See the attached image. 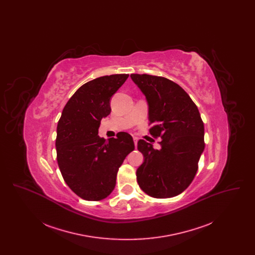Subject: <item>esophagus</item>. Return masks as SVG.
I'll use <instances>...</instances> for the list:
<instances>
[{
    "label": "esophagus",
    "instance_id": "obj_1",
    "mask_svg": "<svg viewBox=\"0 0 255 255\" xmlns=\"http://www.w3.org/2000/svg\"><path fill=\"white\" fill-rule=\"evenodd\" d=\"M133 143H134V147L136 148V146H137V138L136 137H133Z\"/></svg>",
    "mask_w": 255,
    "mask_h": 255
}]
</instances>
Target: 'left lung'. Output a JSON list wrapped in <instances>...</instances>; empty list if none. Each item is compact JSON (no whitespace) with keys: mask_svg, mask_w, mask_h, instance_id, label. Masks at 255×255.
I'll return each mask as SVG.
<instances>
[{"mask_svg":"<svg viewBox=\"0 0 255 255\" xmlns=\"http://www.w3.org/2000/svg\"><path fill=\"white\" fill-rule=\"evenodd\" d=\"M131 78L148 103L149 133L160 136V149L139 139L144 157L136 180L146 194L171 198L192 182L205 149V127L196 104L181 86L161 76L132 73Z\"/></svg>","mask_w":255,"mask_h":255,"instance_id":"obj_1","label":"left lung"}]
</instances>
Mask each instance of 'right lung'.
Instances as JSON below:
<instances>
[{
	"instance_id": "1",
	"label": "right lung",
	"mask_w": 255,
	"mask_h": 255,
	"mask_svg": "<svg viewBox=\"0 0 255 255\" xmlns=\"http://www.w3.org/2000/svg\"><path fill=\"white\" fill-rule=\"evenodd\" d=\"M129 74L105 75L81 86L64 107L55 140L57 162L64 181L87 201L108 197L126 156L134 149L126 132L106 140L98 135L103 118L111 113L110 99Z\"/></svg>"
}]
</instances>
